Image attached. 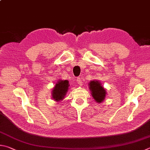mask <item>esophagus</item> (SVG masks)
<instances>
[{"instance_id": "34e87169", "label": "esophagus", "mask_w": 150, "mask_h": 150, "mask_svg": "<svg viewBox=\"0 0 150 150\" xmlns=\"http://www.w3.org/2000/svg\"><path fill=\"white\" fill-rule=\"evenodd\" d=\"M77 83L79 84V85H82V80H81V77H78L77 79Z\"/></svg>"}]
</instances>
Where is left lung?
Segmentation results:
<instances>
[{"instance_id":"8db88e82","label":"left lung","mask_w":150,"mask_h":150,"mask_svg":"<svg viewBox=\"0 0 150 150\" xmlns=\"http://www.w3.org/2000/svg\"><path fill=\"white\" fill-rule=\"evenodd\" d=\"M88 86L92 96L95 101L98 103H102L104 100L107 92L100 81L98 80L91 81L88 83Z\"/></svg>"}]
</instances>
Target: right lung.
<instances>
[{"label":"right lung","mask_w":150,"mask_h":150,"mask_svg":"<svg viewBox=\"0 0 150 150\" xmlns=\"http://www.w3.org/2000/svg\"><path fill=\"white\" fill-rule=\"evenodd\" d=\"M69 85L67 80H58L52 91V99L58 102L63 100L68 91Z\"/></svg>","instance_id":"right-lung-1"}]
</instances>
